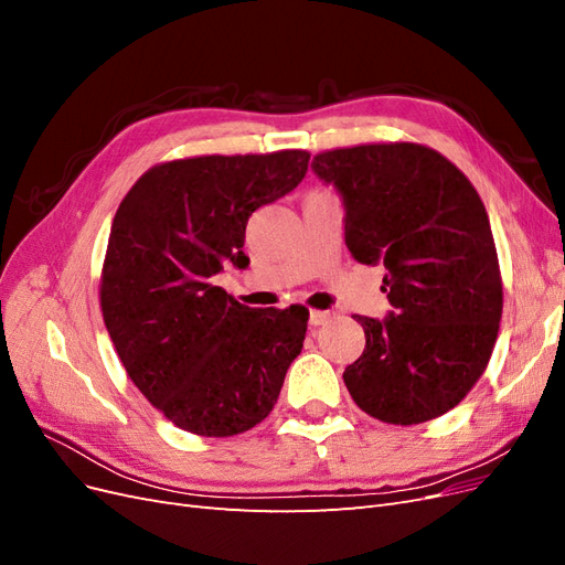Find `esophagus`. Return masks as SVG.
Returning a JSON list of instances; mask_svg holds the SVG:
<instances>
[{"label":"esophagus","mask_w":565,"mask_h":565,"mask_svg":"<svg viewBox=\"0 0 565 565\" xmlns=\"http://www.w3.org/2000/svg\"><path fill=\"white\" fill-rule=\"evenodd\" d=\"M332 318H334V313H332V311H311L309 322H311V324H316V328H318V324H324V322L332 320Z\"/></svg>","instance_id":"1"}]
</instances>
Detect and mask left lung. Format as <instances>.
Returning a JSON list of instances; mask_svg holds the SVG:
<instances>
[{
  "instance_id": "left-lung-1",
  "label": "left lung",
  "mask_w": 565,
  "mask_h": 565,
  "mask_svg": "<svg viewBox=\"0 0 565 565\" xmlns=\"http://www.w3.org/2000/svg\"><path fill=\"white\" fill-rule=\"evenodd\" d=\"M313 174L344 204V241L384 264L386 318L353 316L365 351L344 370L355 405L388 424L446 415L481 377L498 339L502 280L488 212L440 152L372 143L320 152Z\"/></svg>"
}]
</instances>
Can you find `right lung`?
I'll list each match as a JSON object with an SVG mask.
<instances>
[{
    "mask_svg": "<svg viewBox=\"0 0 565 565\" xmlns=\"http://www.w3.org/2000/svg\"><path fill=\"white\" fill-rule=\"evenodd\" d=\"M306 150L204 156L148 169L119 204L100 309L131 382L198 436H235L268 417L301 353L309 311L249 309L214 285L243 252L252 212L287 195Z\"/></svg>",
    "mask_w": 565,
    "mask_h": 565,
    "instance_id": "add662e5",
    "label": "right lung"
}]
</instances>
